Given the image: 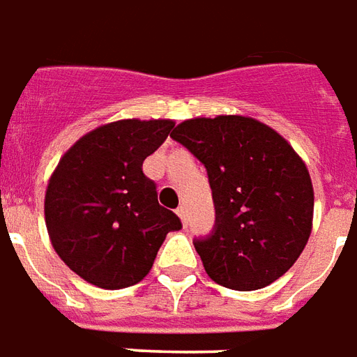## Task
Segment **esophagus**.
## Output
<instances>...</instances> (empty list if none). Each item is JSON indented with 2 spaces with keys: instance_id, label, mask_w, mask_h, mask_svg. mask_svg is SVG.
<instances>
[{
  "instance_id": "1",
  "label": "esophagus",
  "mask_w": 357,
  "mask_h": 357,
  "mask_svg": "<svg viewBox=\"0 0 357 357\" xmlns=\"http://www.w3.org/2000/svg\"><path fill=\"white\" fill-rule=\"evenodd\" d=\"M176 213H178L179 219H181V223H183V225H187V210L185 208H183V206H179L178 210H176Z\"/></svg>"
}]
</instances>
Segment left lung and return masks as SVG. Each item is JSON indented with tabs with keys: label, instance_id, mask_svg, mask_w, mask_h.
Instances as JSON below:
<instances>
[{
	"label": "left lung",
	"instance_id": "obj_1",
	"mask_svg": "<svg viewBox=\"0 0 357 357\" xmlns=\"http://www.w3.org/2000/svg\"><path fill=\"white\" fill-rule=\"evenodd\" d=\"M172 139L204 165L215 223L195 238L208 276L219 286L253 291L286 274L312 229L310 174L271 126L238 115L189 119Z\"/></svg>",
	"mask_w": 357,
	"mask_h": 357
}]
</instances>
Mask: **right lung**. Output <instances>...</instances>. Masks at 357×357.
I'll use <instances>...</instances> for the list:
<instances>
[{
  "mask_svg": "<svg viewBox=\"0 0 357 357\" xmlns=\"http://www.w3.org/2000/svg\"><path fill=\"white\" fill-rule=\"evenodd\" d=\"M172 128V121H117L89 132L60 158L45 195V223L60 259L89 284H138L166 234L181 229L142 168Z\"/></svg>",
  "mask_w": 357,
  "mask_h": 357,
  "instance_id": "obj_1",
  "label": "right lung"
}]
</instances>
